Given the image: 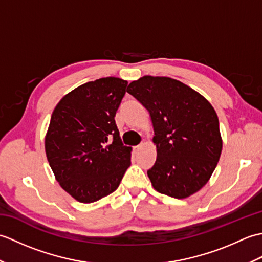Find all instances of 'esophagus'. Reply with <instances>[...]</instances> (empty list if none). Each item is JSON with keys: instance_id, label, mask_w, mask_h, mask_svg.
Listing matches in <instances>:
<instances>
[{"instance_id": "34e87169", "label": "esophagus", "mask_w": 262, "mask_h": 262, "mask_svg": "<svg viewBox=\"0 0 262 262\" xmlns=\"http://www.w3.org/2000/svg\"><path fill=\"white\" fill-rule=\"evenodd\" d=\"M143 146V143L142 144H140V145H137V146H135V149H140L141 147Z\"/></svg>"}]
</instances>
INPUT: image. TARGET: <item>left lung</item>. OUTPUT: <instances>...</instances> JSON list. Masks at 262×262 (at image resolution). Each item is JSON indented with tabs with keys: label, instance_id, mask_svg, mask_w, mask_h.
<instances>
[{
	"label": "left lung",
	"instance_id": "obj_1",
	"mask_svg": "<svg viewBox=\"0 0 262 262\" xmlns=\"http://www.w3.org/2000/svg\"><path fill=\"white\" fill-rule=\"evenodd\" d=\"M127 92L151 116L158 157L147 176L155 190L178 199L200 190L213 174L223 146L213 105L171 77L143 76L133 81Z\"/></svg>",
	"mask_w": 262,
	"mask_h": 262
}]
</instances>
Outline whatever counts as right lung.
Returning a JSON list of instances; mask_svg holds the SVG:
<instances>
[{"label": "right lung", "instance_id": "right-lung-1", "mask_svg": "<svg viewBox=\"0 0 262 262\" xmlns=\"http://www.w3.org/2000/svg\"><path fill=\"white\" fill-rule=\"evenodd\" d=\"M127 81L102 77L77 86L55 107L45 149L55 178L80 203H93L118 188L132 148L121 143L115 116Z\"/></svg>", "mask_w": 262, "mask_h": 262}]
</instances>
